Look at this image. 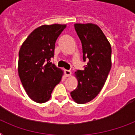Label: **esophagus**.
<instances>
[{"instance_id":"esophagus-1","label":"esophagus","mask_w":135,"mask_h":135,"mask_svg":"<svg viewBox=\"0 0 135 135\" xmlns=\"http://www.w3.org/2000/svg\"><path fill=\"white\" fill-rule=\"evenodd\" d=\"M64 74L66 77H69L71 76V71L69 70H64Z\"/></svg>"}]
</instances>
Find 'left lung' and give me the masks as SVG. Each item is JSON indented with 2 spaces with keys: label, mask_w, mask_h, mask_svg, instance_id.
Returning <instances> with one entry per match:
<instances>
[{
  "label": "left lung",
  "mask_w": 135,
  "mask_h": 135,
  "mask_svg": "<svg viewBox=\"0 0 135 135\" xmlns=\"http://www.w3.org/2000/svg\"><path fill=\"white\" fill-rule=\"evenodd\" d=\"M74 26L82 43L83 61L88 62L84 70L75 72L78 86L71 96L76 103L85 104L96 97L104 85L111 68V47L96 24H75Z\"/></svg>",
  "instance_id": "1"
}]
</instances>
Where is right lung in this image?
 Returning <instances> with one entry per match:
<instances>
[{
    "label": "right lung",
    "mask_w": 135,
    "mask_h": 135,
    "mask_svg": "<svg viewBox=\"0 0 135 135\" xmlns=\"http://www.w3.org/2000/svg\"><path fill=\"white\" fill-rule=\"evenodd\" d=\"M66 24L42 25L31 33L20 47L18 74L28 96L37 103L51 97L63 71L50 62L57 38Z\"/></svg>",
    "instance_id": "right-lung-1"
}]
</instances>
